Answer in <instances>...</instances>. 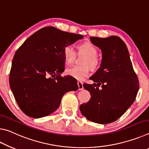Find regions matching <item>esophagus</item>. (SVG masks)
<instances>
[{
	"mask_svg": "<svg viewBox=\"0 0 149 149\" xmlns=\"http://www.w3.org/2000/svg\"><path fill=\"white\" fill-rule=\"evenodd\" d=\"M77 84H78V86H79V91H81V90L83 89L84 87H83V83H82V82H78Z\"/></svg>",
	"mask_w": 149,
	"mask_h": 149,
	"instance_id": "esophagus-1",
	"label": "esophagus"
}]
</instances>
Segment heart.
Returning <instances> with one entry per match:
<instances>
[{"mask_svg":"<svg viewBox=\"0 0 149 149\" xmlns=\"http://www.w3.org/2000/svg\"><path fill=\"white\" fill-rule=\"evenodd\" d=\"M80 52H84L88 55L83 61L82 66L75 65L67 69L68 75L78 80H82L88 75L90 66L92 70L96 69L100 65V61L97 57L98 51L96 46L91 42H85L79 45ZM63 56L65 61L68 63H72L74 61L77 52L74 46L68 44L63 48Z\"/></svg>","mask_w":149,"mask_h":149,"instance_id":"b5f03b06","label":"heart"}]
</instances>
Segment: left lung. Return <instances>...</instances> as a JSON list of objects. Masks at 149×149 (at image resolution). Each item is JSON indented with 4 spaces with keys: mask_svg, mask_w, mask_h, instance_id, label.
I'll list each match as a JSON object with an SVG mask.
<instances>
[{
    "mask_svg": "<svg viewBox=\"0 0 149 149\" xmlns=\"http://www.w3.org/2000/svg\"><path fill=\"white\" fill-rule=\"evenodd\" d=\"M91 41L100 49V67L91 77L94 84L84 88L91 97L80 106L82 115L92 122L107 124L116 121L136 98L139 88L126 45L118 36L91 37ZM101 86V89L99 87Z\"/></svg>",
    "mask_w": 149,
    "mask_h": 149,
    "instance_id": "8db88e82",
    "label": "left lung"
}]
</instances>
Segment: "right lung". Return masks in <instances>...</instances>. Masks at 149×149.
Wrapping results in <instances>:
<instances>
[{"instance_id": "add662e5", "label": "right lung", "mask_w": 149, "mask_h": 149, "mask_svg": "<svg viewBox=\"0 0 149 149\" xmlns=\"http://www.w3.org/2000/svg\"><path fill=\"white\" fill-rule=\"evenodd\" d=\"M83 38L54 27L36 31L16 51L9 83L19 108L26 116L40 118L55 111L66 92L78 90L77 80L61 77L63 48Z\"/></svg>"}]
</instances>
